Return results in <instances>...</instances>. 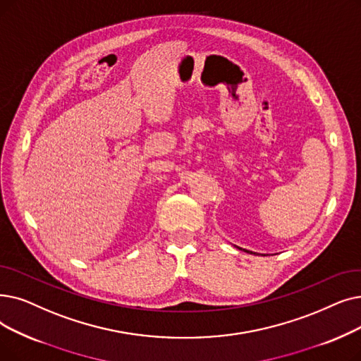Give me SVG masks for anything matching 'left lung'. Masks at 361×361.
I'll return each instance as SVG.
<instances>
[{"label":"left lung","mask_w":361,"mask_h":361,"mask_svg":"<svg viewBox=\"0 0 361 361\" xmlns=\"http://www.w3.org/2000/svg\"><path fill=\"white\" fill-rule=\"evenodd\" d=\"M236 247H238V249H240V250H245L246 254H254V255L257 254V252H252V250H246V249H242V247H239V246H236Z\"/></svg>","instance_id":"8db88e82"}]
</instances>
